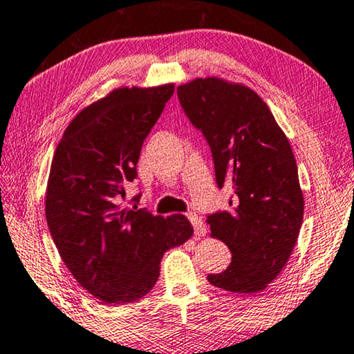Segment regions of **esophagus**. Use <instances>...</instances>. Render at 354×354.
<instances>
[{
    "label": "esophagus",
    "instance_id": "34e87169",
    "mask_svg": "<svg viewBox=\"0 0 354 354\" xmlns=\"http://www.w3.org/2000/svg\"><path fill=\"white\" fill-rule=\"evenodd\" d=\"M187 218H189V221H191L192 226H194V234H196L197 237L205 236V234H207L205 223H203V221L201 220V218H198V216L196 215V213H189Z\"/></svg>",
    "mask_w": 354,
    "mask_h": 354
}]
</instances>
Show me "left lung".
I'll list each match as a JSON object with an SVG mask.
<instances>
[{"label": "left lung", "mask_w": 354, "mask_h": 354, "mask_svg": "<svg viewBox=\"0 0 354 354\" xmlns=\"http://www.w3.org/2000/svg\"><path fill=\"white\" fill-rule=\"evenodd\" d=\"M179 102L210 144L218 187L231 186L229 210L207 218L212 237L232 253L208 282L234 293H257L290 258L305 201L290 142L266 102L245 84L207 77L178 86Z\"/></svg>", "instance_id": "left-lung-1"}]
</instances>
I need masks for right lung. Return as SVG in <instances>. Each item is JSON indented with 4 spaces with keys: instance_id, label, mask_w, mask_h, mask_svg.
I'll return each mask as SVG.
<instances>
[{
    "instance_id": "add662e5",
    "label": "right lung",
    "mask_w": 354,
    "mask_h": 354,
    "mask_svg": "<svg viewBox=\"0 0 354 354\" xmlns=\"http://www.w3.org/2000/svg\"><path fill=\"white\" fill-rule=\"evenodd\" d=\"M173 91V83L112 89L77 113L54 152L44 205L49 232L77 282L106 305L151 292L163 253L194 234L184 215L156 216L123 203L144 139Z\"/></svg>"
}]
</instances>
